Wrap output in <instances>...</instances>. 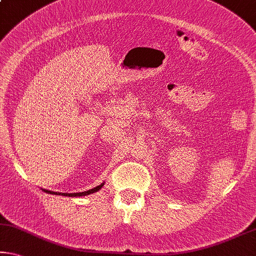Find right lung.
Listing matches in <instances>:
<instances>
[{
    "label": "right lung",
    "mask_w": 256,
    "mask_h": 256,
    "mask_svg": "<svg viewBox=\"0 0 256 256\" xmlns=\"http://www.w3.org/2000/svg\"><path fill=\"white\" fill-rule=\"evenodd\" d=\"M104 184V182L102 184L94 186V188H92L90 190H86V192H72V194H68V192H51V190H48V189H42L43 192H46V194H60V196H67V197H82V196H88V194H94L96 192H99V190L102 188Z\"/></svg>",
    "instance_id": "add662e5"
}]
</instances>
